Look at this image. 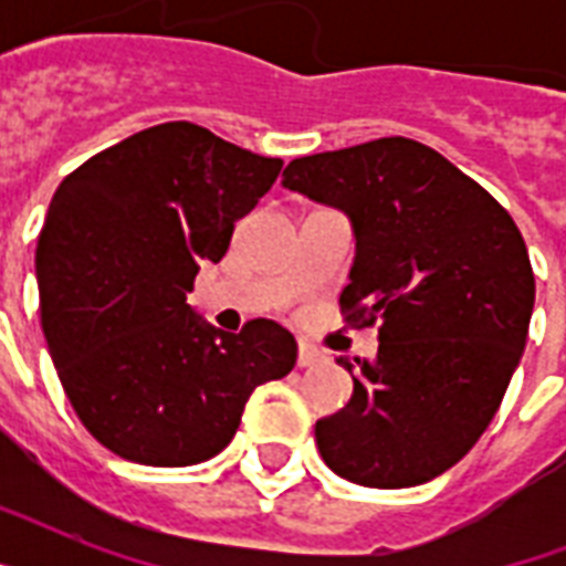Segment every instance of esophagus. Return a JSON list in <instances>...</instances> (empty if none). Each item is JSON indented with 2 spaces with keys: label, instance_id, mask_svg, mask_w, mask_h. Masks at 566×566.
Masks as SVG:
<instances>
[{
  "label": "esophagus",
  "instance_id": "34e87169",
  "mask_svg": "<svg viewBox=\"0 0 566 566\" xmlns=\"http://www.w3.org/2000/svg\"><path fill=\"white\" fill-rule=\"evenodd\" d=\"M319 364H326V355L319 353L317 346L300 344V367L311 370V367H319Z\"/></svg>",
  "mask_w": 566,
  "mask_h": 566
}]
</instances>
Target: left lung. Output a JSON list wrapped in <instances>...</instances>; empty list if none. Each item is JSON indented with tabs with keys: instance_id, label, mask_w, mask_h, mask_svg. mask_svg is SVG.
Wrapping results in <instances>:
<instances>
[{
	"instance_id": "left-lung-1",
	"label": "left lung",
	"mask_w": 566,
	"mask_h": 566,
	"mask_svg": "<svg viewBox=\"0 0 566 566\" xmlns=\"http://www.w3.org/2000/svg\"><path fill=\"white\" fill-rule=\"evenodd\" d=\"M282 185L353 222L346 323H378L376 361L346 358L353 399L314 426L364 488H413L473 449L526 349L535 273L511 213L431 146L378 137L287 164Z\"/></svg>"
}]
</instances>
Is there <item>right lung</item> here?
Here are the masks:
<instances>
[{"label": "right lung", "mask_w": 566, "mask_h": 566, "mask_svg": "<svg viewBox=\"0 0 566 566\" xmlns=\"http://www.w3.org/2000/svg\"><path fill=\"white\" fill-rule=\"evenodd\" d=\"M282 164L179 119L93 155L52 196L34 252L40 323L66 399L114 455L208 461L252 390L293 370L279 323L229 335L188 305L199 266L226 255Z\"/></svg>", "instance_id": "right-lung-1"}]
</instances>
